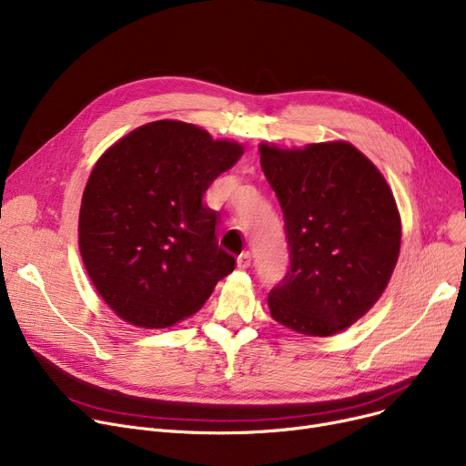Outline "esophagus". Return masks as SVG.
<instances>
[{
    "label": "esophagus",
    "instance_id": "34e87169",
    "mask_svg": "<svg viewBox=\"0 0 466 466\" xmlns=\"http://www.w3.org/2000/svg\"><path fill=\"white\" fill-rule=\"evenodd\" d=\"M251 266V253L249 251H243L239 257H238V268L239 270H246V268Z\"/></svg>",
    "mask_w": 466,
    "mask_h": 466
}]
</instances>
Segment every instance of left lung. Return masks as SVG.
<instances>
[{
  "label": "left lung",
  "instance_id": "left-lung-1",
  "mask_svg": "<svg viewBox=\"0 0 466 466\" xmlns=\"http://www.w3.org/2000/svg\"><path fill=\"white\" fill-rule=\"evenodd\" d=\"M290 264L270 290L278 323L306 336L351 327L385 290L400 251V215L378 167L351 143L260 145Z\"/></svg>",
  "mask_w": 466,
  "mask_h": 466
}]
</instances>
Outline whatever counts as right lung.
I'll use <instances>...</instances> for the list:
<instances>
[{"label":"right lung","mask_w":466,"mask_h":466,"mask_svg":"<svg viewBox=\"0 0 466 466\" xmlns=\"http://www.w3.org/2000/svg\"><path fill=\"white\" fill-rule=\"evenodd\" d=\"M243 155L179 120L118 139L96 162L79 213V249L96 290L127 323L166 329L198 311L236 258L220 249L209 185Z\"/></svg>","instance_id":"add662e5"}]
</instances>
